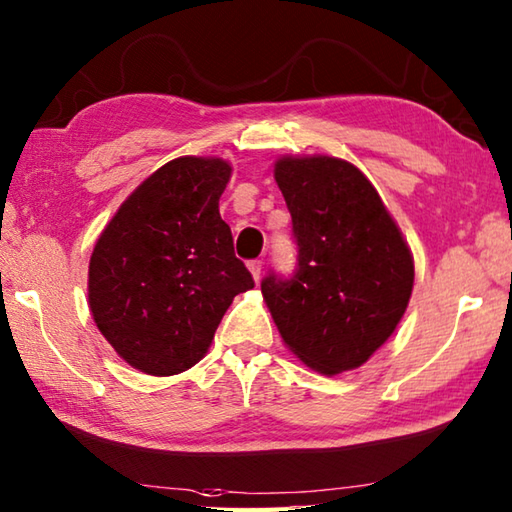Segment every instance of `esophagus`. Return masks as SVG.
<instances>
[{
  "label": "esophagus",
  "instance_id": "obj_1",
  "mask_svg": "<svg viewBox=\"0 0 512 512\" xmlns=\"http://www.w3.org/2000/svg\"><path fill=\"white\" fill-rule=\"evenodd\" d=\"M248 271L255 277V280H259V277H262V259H250Z\"/></svg>",
  "mask_w": 512,
  "mask_h": 512
}]
</instances>
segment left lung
Here are the masks:
<instances>
[{"instance_id":"8db88e82","label":"left lung","mask_w":512,"mask_h":512,"mask_svg":"<svg viewBox=\"0 0 512 512\" xmlns=\"http://www.w3.org/2000/svg\"><path fill=\"white\" fill-rule=\"evenodd\" d=\"M275 181L293 219L297 268L264 277L266 306L306 367L327 376L356 369L403 318L414 286L410 248L356 165L284 156Z\"/></svg>"}]
</instances>
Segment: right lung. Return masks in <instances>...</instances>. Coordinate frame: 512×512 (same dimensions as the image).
I'll return each mask as SVG.
<instances>
[{"label":"right lung","instance_id":"right-lung-1","mask_svg":"<svg viewBox=\"0 0 512 512\" xmlns=\"http://www.w3.org/2000/svg\"><path fill=\"white\" fill-rule=\"evenodd\" d=\"M221 159L181 156L129 194L89 262V309L134 369L172 376L206 356L235 295L253 288L232 248L219 197Z\"/></svg>","mask_w":512,"mask_h":512}]
</instances>
